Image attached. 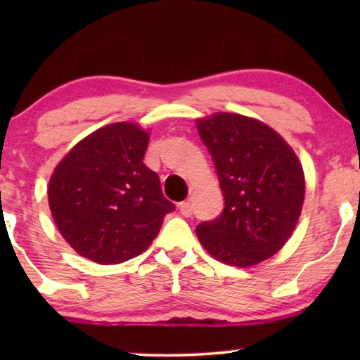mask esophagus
I'll list each match as a JSON object with an SVG mask.
<instances>
[{
    "instance_id": "esophagus-1",
    "label": "esophagus",
    "mask_w": 360,
    "mask_h": 360,
    "mask_svg": "<svg viewBox=\"0 0 360 360\" xmlns=\"http://www.w3.org/2000/svg\"><path fill=\"white\" fill-rule=\"evenodd\" d=\"M179 210L181 216H185V218H188V216H191V213H193V206H191L190 201H181L179 205Z\"/></svg>"
}]
</instances>
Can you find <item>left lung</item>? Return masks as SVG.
<instances>
[{
    "label": "left lung",
    "instance_id": "1",
    "mask_svg": "<svg viewBox=\"0 0 360 360\" xmlns=\"http://www.w3.org/2000/svg\"><path fill=\"white\" fill-rule=\"evenodd\" d=\"M196 127L224 196L223 213L196 226V236L221 262H262L283 248L302 213L304 175L298 157L282 136L252 117L216 112Z\"/></svg>",
    "mask_w": 360,
    "mask_h": 360
}]
</instances>
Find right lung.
Instances as JSON below:
<instances>
[{"instance_id": "add662e5", "label": "right lung", "mask_w": 360, "mask_h": 360, "mask_svg": "<svg viewBox=\"0 0 360 360\" xmlns=\"http://www.w3.org/2000/svg\"><path fill=\"white\" fill-rule=\"evenodd\" d=\"M149 132L115 122L78 142L49 181L63 239L96 264H121L149 248L175 205L144 162Z\"/></svg>"}]
</instances>
